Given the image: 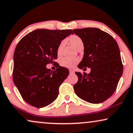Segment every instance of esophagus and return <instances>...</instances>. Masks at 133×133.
Masks as SVG:
<instances>
[{
	"mask_svg": "<svg viewBox=\"0 0 133 133\" xmlns=\"http://www.w3.org/2000/svg\"><path fill=\"white\" fill-rule=\"evenodd\" d=\"M70 72L71 74H74V70H70Z\"/></svg>",
	"mask_w": 133,
	"mask_h": 133,
	"instance_id": "obj_1",
	"label": "esophagus"
}]
</instances>
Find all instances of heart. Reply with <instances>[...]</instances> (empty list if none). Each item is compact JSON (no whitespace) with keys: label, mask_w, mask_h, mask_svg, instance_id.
I'll return each instance as SVG.
<instances>
[{"label":"heart","mask_w":133,"mask_h":133,"mask_svg":"<svg viewBox=\"0 0 133 133\" xmlns=\"http://www.w3.org/2000/svg\"><path fill=\"white\" fill-rule=\"evenodd\" d=\"M70 42L72 46L76 49L79 48L80 45L83 44V41L81 38L78 36L73 35L71 36L70 38ZM65 44V40H63L60 42L59 46L57 47V53L58 56L61 55L62 52L63 48ZM79 62V59H70V58H64L61 60V65L63 67L68 68H73L76 66V64Z\"/></svg>","instance_id":"obj_1"}]
</instances>
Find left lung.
<instances>
[{"instance_id": "left-lung-1", "label": "left lung", "mask_w": 133, "mask_h": 133, "mask_svg": "<svg viewBox=\"0 0 133 133\" xmlns=\"http://www.w3.org/2000/svg\"><path fill=\"white\" fill-rule=\"evenodd\" d=\"M84 45L80 69L91 68L89 74L76 72L74 90L78 97L91 103L103 102L112 95L123 72L117 42L110 34L97 28L74 29Z\"/></svg>"}]
</instances>
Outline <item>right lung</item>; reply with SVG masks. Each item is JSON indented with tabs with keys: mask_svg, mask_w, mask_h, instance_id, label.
<instances>
[{
	"mask_svg": "<svg viewBox=\"0 0 133 133\" xmlns=\"http://www.w3.org/2000/svg\"><path fill=\"white\" fill-rule=\"evenodd\" d=\"M73 33L72 30L38 29L18 42L14 53L12 79L28 104L43 108L57 99L60 85L68 77L69 71L59 66L52 71L46 65L56 63L54 60L57 58L60 42Z\"/></svg>",
	"mask_w": 133,
	"mask_h": 133,
	"instance_id": "right-lung-1",
	"label": "right lung"
}]
</instances>
